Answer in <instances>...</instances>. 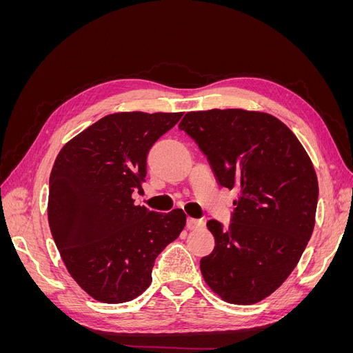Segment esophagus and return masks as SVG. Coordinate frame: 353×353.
I'll return each mask as SVG.
<instances>
[{
    "mask_svg": "<svg viewBox=\"0 0 353 353\" xmlns=\"http://www.w3.org/2000/svg\"><path fill=\"white\" fill-rule=\"evenodd\" d=\"M200 227H203L201 219H196V218H188L187 219V228L188 230H197Z\"/></svg>",
    "mask_w": 353,
    "mask_h": 353,
    "instance_id": "34e87169",
    "label": "esophagus"
}]
</instances>
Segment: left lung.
<instances>
[{"instance_id":"8db88e82","label":"left lung","mask_w":353,"mask_h":353,"mask_svg":"<svg viewBox=\"0 0 353 353\" xmlns=\"http://www.w3.org/2000/svg\"><path fill=\"white\" fill-rule=\"evenodd\" d=\"M179 128L208 156L219 184L239 191L230 228L208 222L216 244L200 261L203 280L228 303H258L288 279L312 236V160L290 128L265 112H188Z\"/></svg>"}]
</instances>
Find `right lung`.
<instances>
[{
	"mask_svg": "<svg viewBox=\"0 0 353 353\" xmlns=\"http://www.w3.org/2000/svg\"><path fill=\"white\" fill-rule=\"evenodd\" d=\"M183 113L121 112L63 145L50 175L48 223L72 279L92 299L123 303L152 283L154 259L184 230L183 209L157 213L143 193L153 143Z\"/></svg>",
	"mask_w": 353,
	"mask_h": 353,
	"instance_id": "1",
	"label": "right lung"
}]
</instances>
